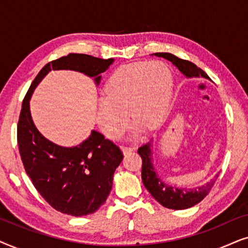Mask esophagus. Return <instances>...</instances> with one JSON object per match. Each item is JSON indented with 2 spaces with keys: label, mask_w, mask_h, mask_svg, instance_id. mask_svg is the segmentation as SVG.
<instances>
[{
  "label": "esophagus",
  "mask_w": 248,
  "mask_h": 248,
  "mask_svg": "<svg viewBox=\"0 0 248 248\" xmlns=\"http://www.w3.org/2000/svg\"><path fill=\"white\" fill-rule=\"evenodd\" d=\"M122 150H123V154H124V155H127V154H131L132 151H134V148H131V147H122Z\"/></svg>",
  "instance_id": "1"
}]
</instances>
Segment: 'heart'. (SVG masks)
<instances>
[{
    "instance_id": "obj_1",
    "label": "heart",
    "mask_w": 248,
    "mask_h": 248,
    "mask_svg": "<svg viewBox=\"0 0 248 248\" xmlns=\"http://www.w3.org/2000/svg\"><path fill=\"white\" fill-rule=\"evenodd\" d=\"M172 76L160 61L125 64L114 71L97 101L96 122L110 140H117L128 127V115L135 130H155L168 113Z\"/></svg>"
}]
</instances>
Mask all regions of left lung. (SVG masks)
I'll list each match as a JSON object with an SVG mask.
<instances>
[{"label": "left lung", "instance_id": "8db88e82", "mask_svg": "<svg viewBox=\"0 0 248 248\" xmlns=\"http://www.w3.org/2000/svg\"><path fill=\"white\" fill-rule=\"evenodd\" d=\"M155 56L164 57V59L170 61L187 78H205L209 79L208 74L204 71L200 69L194 63L189 61L182 60L179 57L172 55L170 53H155ZM151 141L139 148L138 154L142 158V182L149 193L160 203L162 206L172 210H184L191 206H194L201 202L209 192L211 191L212 186L218 178L217 175L215 178L211 179L205 185L200 186L198 188L186 189L181 187L170 186L162 181L155 172L154 165H152V151H151Z\"/></svg>", "mask_w": 248, "mask_h": 248}]
</instances>
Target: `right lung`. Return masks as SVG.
Instances as JSON below:
<instances>
[{"label":"right lung","mask_w":248,"mask_h":248,"mask_svg":"<svg viewBox=\"0 0 248 248\" xmlns=\"http://www.w3.org/2000/svg\"><path fill=\"white\" fill-rule=\"evenodd\" d=\"M113 62V59L74 53L52 61L37 74L22 101L18 145L23 167L45 201L65 215H91L104 204L113 187L114 172L123 160V152L97 131L77 147H61L47 140L32 122L30 97L49 71H78L94 78L99 84L100 73Z\"/></svg>","instance_id":"1"}]
</instances>
